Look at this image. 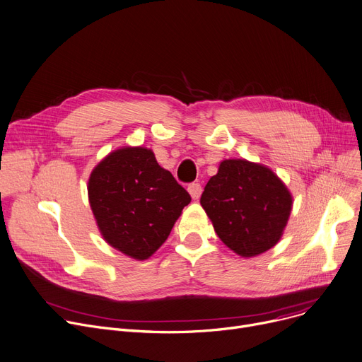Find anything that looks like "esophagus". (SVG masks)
Segmentation results:
<instances>
[{"label":"esophagus","mask_w":362,"mask_h":362,"mask_svg":"<svg viewBox=\"0 0 362 362\" xmlns=\"http://www.w3.org/2000/svg\"><path fill=\"white\" fill-rule=\"evenodd\" d=\"M187 190H189L192 199H199V197L202 194V186L199 183H190L187 186Z\"/></svg>","instance_id":"obj_1"}]
</instances>
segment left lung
Listing matches in <instances>:
<instances>
[{
    "instance_id": "1",
    "label": "left lung",
    "mask_w": 362,
    "mask_h": 362,
    "mask_svg": "<svg viewBox=\"0 0 362 362\" xmlns=\"http://www.w3.org/2000/svg\"><path fill=\"white\" fill-rule=\"evenodd\" d=\"M221 242L243 257L272 249L290 216L293 198L268 167L224 160L201 197Z\"/></svg>"
}]
</instances>
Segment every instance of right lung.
Segmentation results:
<instances>
[{
	"instance_id": "add662e5",
	"label": "right lung",
	"mask_w": 362,
	"mask_h": 362,
	"mask_svg": "<svg viewBox=\"0 0 362 362\" xmlns=\"http://www.w3.org/2000/svg\"><path fill=\"white\" fill-rule=\"evenodd\" d=\"M88 199L106 242L144 260L165 242L190 195L151 150L127 147L95 165Z\"/></svg>"
}]
</instances>
